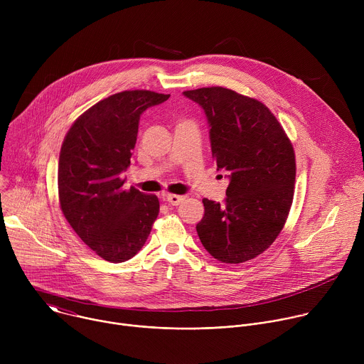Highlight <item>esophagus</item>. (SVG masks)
<instances>
[{
  "label": "esophagus",
  "mask_w": 364,
  "mask_h": 364,
  "mask_svg": "<svg viewBox=\"0 0 364 364\" xmlns=\"http://www.w3.org/2000/svg\"><path fill=\"white\" fill-rule=\"evenodd\" d=\"M184 198H186V196H178V194H168V196L166 197L167 203L171 204V205H178Z\"/></svg>",
  "instance_id": "obj_1"
}]
</instances>
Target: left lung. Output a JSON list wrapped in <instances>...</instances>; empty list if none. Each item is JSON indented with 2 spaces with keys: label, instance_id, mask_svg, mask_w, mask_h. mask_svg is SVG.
Segmentation results:
<instances>
[{
  "label": "left lung",
  "instance_id": "obj_1",
  "mask_svg": "<svg viewBox=\"0 0 364 364\" xmlns=\"http://www.w3.org/2000/svg\"><path fill=\"white\" fill-rule=\"evenodd\" d=\"M210 125L212 155L229 173L228 197L203 198L198 237L215 259L242 264L264 253L288 219L295 183L294 146L267 105L222 86L186 90Z\"/></svg>",
  "mask_w": 364,
  "mask_h": 364
}]
</instances>
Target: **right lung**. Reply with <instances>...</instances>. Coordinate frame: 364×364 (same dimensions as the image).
Returning a JSON list of instances; mask_svg holds the SVG:
<instances>
[{
    "mask_svg": "<svg viewBox=\"0 0 364 364\" xmlns=\"http://www.w3.org/2000/svg\"><path fill=\"white\" fill-rule=\"evenodd\" d=\"M170 95L124 90L95 103L68 131L59 157L60 209L96 255L119 264L135 256L160 213L155 194L124 188L141 114Z\"/></svg>",
    "mask_w": 364,
    "mask_h": 364,
    "instance_id": "obj_1",
    "label": "right lung"
}]
</instances>
